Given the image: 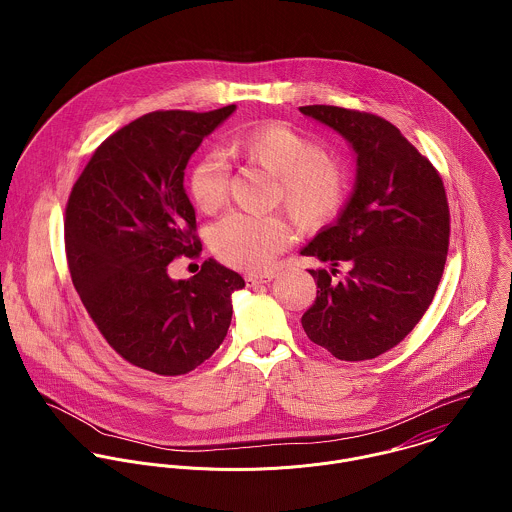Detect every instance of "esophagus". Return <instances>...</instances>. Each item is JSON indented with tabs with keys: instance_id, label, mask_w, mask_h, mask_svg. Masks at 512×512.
<instances>
[{
	"instance_id": "34e87169",
	"label": "esophagus",
	"mask_w": 512,
	"mask_h": 512,
	"mask_svg": "<svg viewBox=\"0 0 512 512\" xmlns=\"http://www.w3.org/2000/svg\"><path fill=\"white\" fill-rule=\"evenodd\" d=\"M248 286H256V284H268L274 280V274H248L246 278Z\"/></svg>"
}]
</instances>
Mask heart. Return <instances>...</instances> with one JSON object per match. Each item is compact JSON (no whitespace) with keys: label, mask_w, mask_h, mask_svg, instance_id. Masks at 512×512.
Instances as JSON below:
<instances>
[{"label":"heart","mask_w":512,"mask_h":512,"mask_svg":"<svg viewBox=\"0 0 512 512\" xmlns=\"http://www.w3.org/2000/svg\"><path fill=\"white\" fill-rule=\"evenodd\" d=\"M232 149L278 179L276 201L307 228L335 219L347 197L343 165L315 140L282 122H266L234 138ZM230 165L220 151H205L189 171V191L203 213H217L228 199ZM213 250L232 268L262 272L292 242L280 215L230 213L211 234Z\"/></svg>","instance_id":"1"}]
</instances>
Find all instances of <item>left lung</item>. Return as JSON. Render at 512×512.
Instances as JSON below:
<instances>
[{
  "mask_svg": "<svg viewBox=\"0 0 512 512\" xmlns=\"http://www.w3.org/2000/svg\"><path fill=\"white\" fill-rule=\"evenodd\" d=\"M357 153L355 191L335 224L303 250L333 268L309 270L315 303L307 337L341 361L374 359L396 347L428 311L449 246V207L438 169L388 120L339 106H301ZM352 266L343 283L334 268Z\"/></svg>",
  "mask_w": 512,
  "mask_h": 512,
  "instance_id": "1",
  "label": "left lung"
}]
</instances>
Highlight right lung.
Listing matches in <instances>:
<instances>
[{"instance_id":"right-lung-1","label":"right lung","mask_w":512,"mask_h":512,"mask_svg":"<svg viewBox=\"0 0 512 512\" xmlns=\"http://www.w3.org/2000/svg\"><path fill=\"white\" fill-rule=\"evenodd\" d=\"M234 110H159L130 122L96 147L67 203V262L82 305L124 361L161 376L187 374L219 349L230 295L244 288L213 258L189 280L167 274L175 258L203 250L185 167Z\"/></svg>"}]
</instances>
